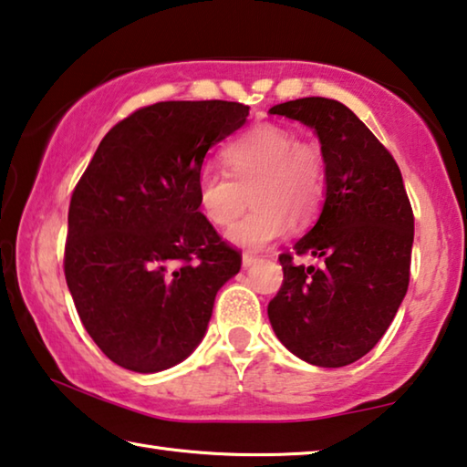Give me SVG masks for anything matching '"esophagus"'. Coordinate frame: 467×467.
<instances>
[{"label": "esophagus", "mask_w": 467, "mask_h": 467, "mask_svg": "<svg viewBox=\"0 0 467 467\" xmlns=\"http://www.w3.org/2000/svg\"><path fill=\"white\" fill-rule=\"evenodd\" d=\"M257 262V255L255 254H243V265H245V268H249V265H254Z\"/></svg>", "instance_id": "esophagus-1"}]
</instances>
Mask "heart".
Instances as JSON below:
<instances>
[{"label":"heart","mask_w":467,"mask_h":467,"mask_svg":"<svg viewBox=\"0 0 467 467\" xmlns=\"http://www.w3.org/2000/svg\"><path fill=\"white\" fill-rule=\"evenodd\" d=\"M228 172L205 168L197 199L213 226H228L247 207L255 210L228 231L234 245L260 249L283 236L291 220L309 222L327 195V155L316 139H297L283 124L249 129L224 150Z\"/></svg>","instance_id":"heart-1"}]
</instances>
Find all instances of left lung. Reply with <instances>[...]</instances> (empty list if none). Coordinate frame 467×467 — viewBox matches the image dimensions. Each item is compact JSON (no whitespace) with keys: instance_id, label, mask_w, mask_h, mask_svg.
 Listing matches in <instances>:
<instances>
[{"instance_id":"8db88e82","label":"left lung","mask_w":467,"mask_h":467,"mask_svg":"<svg viewBox=\"0 0 467 467\" xmlns=\"http://www.w3.org/2000/svg\"><path fill=\"white\" fill-rule=\"evenodd\" d=\"M316 130L327 155V202L312 231L278 255L285 280L268 303L276 337L303 361L349 366L390 327L410 286L413 212L401 170L374 132L337 99L270 108ZM322 256V269L295 254Z\"/></svg>"}]
</instances>
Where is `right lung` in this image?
<instances>
[{"instance_id": "obj_1", "label": "right lung", "mask_w": 467, "mask_h": 467, "mask_svg": "<svg viewBox=\"0 0 467 467\" xmlns=\"http://www.w3.org/2000/svg\"><path fill=\"white\" fill-rule=\"evenodd\" d=\"M239 101H160L109 129L72 191L64 276L114 364L161 372L203 338L241 254L197 199L207 150L245 124Z\"/></svg>"}]
</instances>
